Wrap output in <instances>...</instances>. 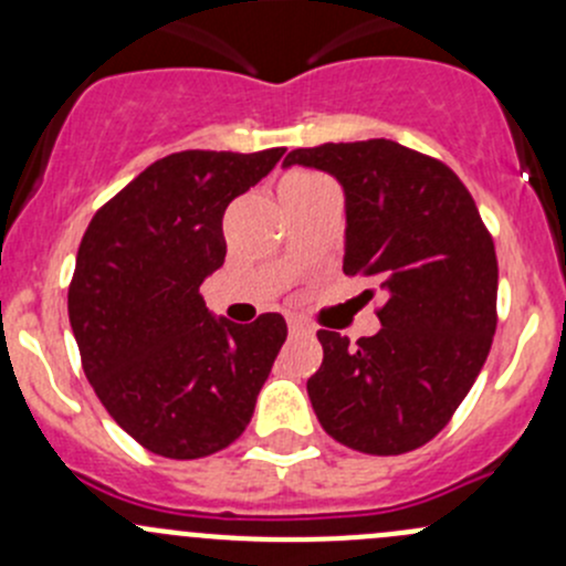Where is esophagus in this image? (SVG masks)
I'll return each mask as SVG.
<instances>
[{
  "instance_id": "34e87169",
  "label": "esophagus",
  "mask_w": 566,
  "mask_h": 566,
  "mask_svg": "<svg viewBox=\"0 0 566 566\" xmlns=\"http://www.w3.org/2000/svg\"><path fill=\"white\" fill-rule=\"evenodd\" d=\"M287 328H290V334H306V331H310V325H306L301 317H290Z\"/></svg>"
}]
</instances>
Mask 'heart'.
<instances>
[{"mask_svg":"<svg viewBox=\"0 0 566 566\" xmlns=\"http://www.w3.org/2000/svg\"><path fill=\"white\" fill-rule=\"evenodd\" d=\"M290 180H317V177H310V175H295V177H290Z\"/></svg>","mask_w":566,"mask_h":566,"instance_id":"heart-1","label":"heart"}]
</instances>
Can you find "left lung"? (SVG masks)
Listing matches in <instances>:
<instances>
[{
    "label": "left lung",
    "mask_w": 566,
    "mask_h": 566,
    "mask_svg": "<svg viewBox=\"0 0 566 566\" xmlns=\"http://www.w3.org/2000/svg\"><path fill=\"white\" fill-rule=\"evenodd\" d=\"M287 167H315L345 188L347 276L384 295V328L350 345L317 331L323 364L312 408L334 441L405 454L438 436L488 361L499 260L462 180L438 158L391 139L298 147Z\"/></svg>",
    "instance_id": "1"
}]
</instances>
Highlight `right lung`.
Listing matches in <instances>:
<instances>
[{"instance_id":"add662e5","label":"right lung","mask_w":566,"mask_h":566,"mask_svg":"<svg viewBox=\"0 0 566 566\" xmlns=\"http://www.w3.org/2000/svg\"><path fill=\"white\" fill-rule=\"evenodd\" d=\"M284 147L182 150L150 164L90 221L67 315L82 367L114 421L153 454L197 460L247 430L287 339L276 312L216 319L199 284L224 265L227 205Z\"/></svg>"}]
</instances>
